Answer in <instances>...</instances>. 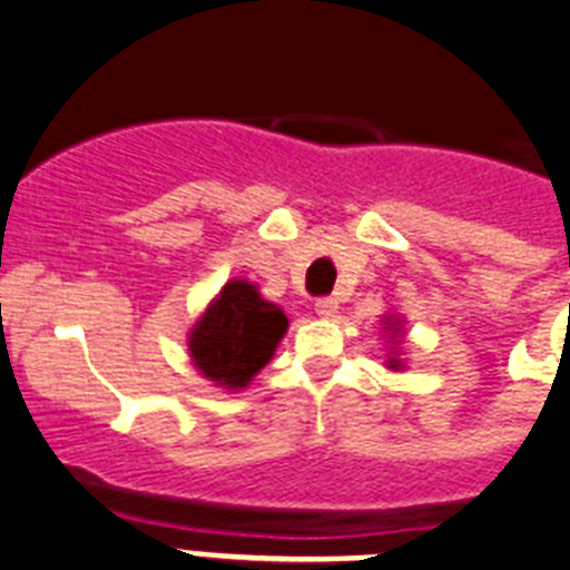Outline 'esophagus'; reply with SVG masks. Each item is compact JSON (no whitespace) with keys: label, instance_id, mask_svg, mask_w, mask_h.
<instances>
[{"label":"esophagus","instance_id":"esophagus-1","mask_svg":"<svg viewBox=\"0 0 570 570\" xmlns=\"http://www.w3.org/2000/svg\"><path fill=\"white\" fill-rule=\"evenodd\" d=\"M335 311H338V302H335L333 296H322V299H316V313H318V316L330 318V316H335Z\"/></svg>","mask_w":570,"mask_h":570}]
</instances>
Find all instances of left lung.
<instances>
[{
	"mask_svg": "<svg viewBox=\"0 0 570 570\" xmlns=\"http://www.w3.org/2000/svg\"><path fill=\"white\" fill-rule=\"evenodd\" d=\"M394 366H397V361H392V370H394Z\"/></svg>",
	"mask_w": 570,
	"mask_h": 570,
	"instance_id": "1",
	"label": "left lung"
}]
</instances>
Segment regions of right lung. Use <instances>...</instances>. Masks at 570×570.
Listing matches in <instances>:
<instances>
[{
	"label": "right lung",
	"mask_w": 570,
	"mask_h": 570,
	"mask_svg": "<svg viewBox=\"0 0 570 570\" xmlns=\"http://www.w3.org/2000/svg\"><path fill=\"white\" fill-rule=\"evenodd\" d=\"M285 330L288 318L279 307L248 282L232 279L189 333V355L209 381L243 389L271 361Z\"/></svg>",
	"instance_id": "right-lung-1"
}]
</instances>
